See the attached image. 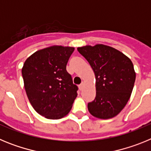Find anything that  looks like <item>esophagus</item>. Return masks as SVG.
Wrapping results in <instances>:
<instances>
[{
  "mask_svg": "<svg viewBox=\"0 0 151 151\" xmlns=\"http://www.w3.org/2000/svg\"><path fill=\"white\" fill-rule=\"evenodd\" d=\"M84 85H85V83H84L83 82H82V83L80 84V85H79V86H78V88H79V89H80V90H82V89L84 88Z\"/></svg>",
  "mask_w": 151,
  "mask_h": 151,
  "instance_id": "34e87169",
  "label": "esophagus"
}]
</instances>
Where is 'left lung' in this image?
<instances>
[{"label":"left lung","mask_w":151,"mask_h":151,"mask_svg":"<svg viewBox=\"0 0 151 151\" xmlns=\"http://www.w3.org/2000/svg\"><path fill=\"white\" fill-rule=\"evenodd\" d=\"M77 50L95 75L96 97L88 104V111L103 119L116 116L132 92L136 76L132 62L122 52L106 45H87Z\"/></svg>","instance_id":"8db88e82"}]
</instances>
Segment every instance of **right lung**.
I'll return each mask as SVG.
<instances>
[{"label": "right lung", "instance_id": "right-lung-1", "mask_svg": "<svg viewBox=\"0 0 151 151\" xmlns=\"http://www.w3.org/2000/svg\"><path fill=\"white\" fill-rule=\"evenodd\" d=\"M74 47L52 46L35 52L23 64L24 87L32 106L42 116H66L77 97V85L66 71Z\"/></svg>", "mask_w": 151, "mask_h": 151}]
</instances>
